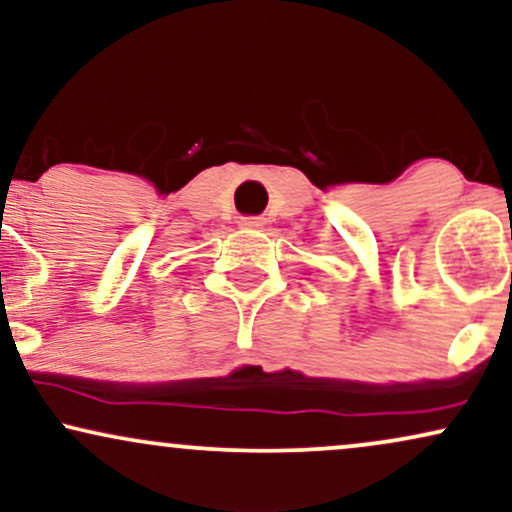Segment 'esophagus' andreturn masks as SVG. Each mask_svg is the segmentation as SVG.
I'll return each mask as SVG.
<instances>
[{"label":"esophagus","mask_w":512,"mask_h":512,"mask_svg":"<svg viewBox=\"0 0 512 512\" xmlns=\"http://www.w3.org/2000/svg\"><path fill=\"white\" fill-rule=\"evenodd\" d=\"M240 226H243V229H262L264 219L262 217H240Z\"/></svg>","instance_id":"1"}]
</instances>
